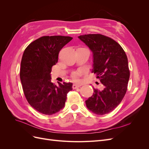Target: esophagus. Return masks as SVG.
<instances>
[{
    "instance_id": "1",
    "label": "esophagus",
    "mask_w": 149,
    "mask_h": 149,
    "mask_svg": "<svg viewBox=\"0 0 149 149\" xmlns=\"http://www.w3.org/2000/svg\"><path fill=\"white\" fill-rule=\"evenodd\" d=\"M82 84H73V86H72V88H73V89H76L78 88H79L80 86H81Z\"/></svg>"
}]
</instances>
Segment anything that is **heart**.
I'll list each match as a JSON object with an SVG mask.
<instances>
[{
  "label": "heart",
  "instance_id": "obj_1",
  "mask_svg": "<svg viewBox=\"0 0 149 149\" xmlns=\"http://www.w3.org/2000/svg\"><path fill=\"white\" fill-rule=\"evenodd\" d=\"M81 72L80 71H75L72 74V78H73L75 80H78L79 76L80 75Z\"/></svg>",
  "mask_w": 149,
  "mask_h": 149
}]
</instances>
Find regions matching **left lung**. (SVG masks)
<instances>
[{
  "instance_id": "left-lung-1",
  "label": "left lung",
  "mask_w": 149,
  "mask_h": 149,
  "mask_svg": "<svg viewBox=\"0 0 149 149\" xmlns=\"http://www.w3.org/2000/svg\"><path fill=\"white\" fill-rule=\"evenodd\" d=\"M78 38L93 55V71L104 85L101 91L86 101L88 109L97 115L108 114L123 100L127 89L130 71L127 55L115 40L101 34L80 35Z\"/></svg>"
}]
</instances>
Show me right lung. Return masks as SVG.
I'll return each mask as SVG.
<instances>
[{"instance_id":"right-lung-1","label":"right lung","mask_w":149,"mask_h":149,"mask_svg":"<svg viewBox=\"0 0 149 149\" xmlns=\"http://www.w3.org/2000/svg\"><path fill=\"white\" fill-rule=\"evenodd\" d=\"M73 39L65 36H43L31 42L22 56L20 78L30 105L40 113L52 115L64 107L72 83L51 81L52 68L61 49Z\"/></svg>"}]
</instances>
